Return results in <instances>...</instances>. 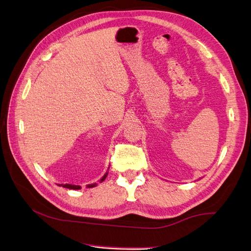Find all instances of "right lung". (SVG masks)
<instances>
[{
	"label": "right lung",
	"mask_w": 251,
	"mask_h": 251,
	"mask_svg": "<svg viewBox=\"0 0 251 251\" xmlns=\"http://www.w3.org/2000/svg\"><path fill=\"white\" fill-rule=\"evenodd\" d=\"M106 176H107V172L104 174V176H102V178L100 179V182L101 181H103L104 179H105V177H106ZM60 186V184H59ZM61 186L63 187V188H67V189H71V190H80L81 189V187L80 186H74V184H69V183H65V184H61ZM96 186V183H92V184H88V188H93V187H95Z\"/></svg>",
	"instance_id": "right-lung-1"
}]
</instances>
